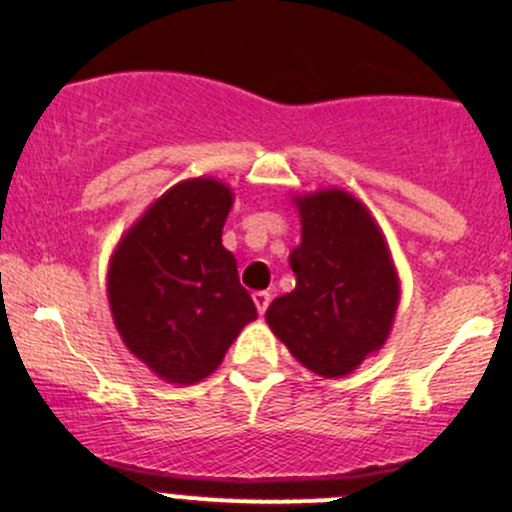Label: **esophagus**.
Returning a JSON list of instances; mask_svg holds the SVG:
<instances>
[{
	"label": "esophagus",
	"instance_id": "34e87169",
	"mask_svg": "<svg viewBox=\"0 0 512 512\" xmlns=\"http://www.w3.org/2000/svg\"><path fill=\"white\" fill-rule=\"evenodd\" d=\"M252 299H255V307H257V312H260V314H265V312H267V307H270V299H272V294H270V292H255V294H252Z\"/></svg>",
	"mask_w": 512,
	"mask_h": 512
}]
</instances>
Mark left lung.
<instances>
[{
  "label": "left lung",
  "instance_id": "left-lung-1",
  "mask_svg": "<svg viewBox=\"0 0 512 512\" xmlns=\"http://www.w3.org/2000/svg\"><path fill=\"white\" fill-rule=\"evenodd\" d=\"M302 242L289 252L297 285L265 319L289 354L324 379L359 369L389 339L401 282L374 215L342 188L294 195Z\"/></svg>",
  "mask_w": 512,
  "mask_h": 512
}]
</instances>
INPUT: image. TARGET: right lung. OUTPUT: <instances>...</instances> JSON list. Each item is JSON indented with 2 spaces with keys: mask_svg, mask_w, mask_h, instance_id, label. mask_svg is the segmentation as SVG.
Listing matches in <instances>:
<instances>
[{
  "mask_svg": "<svg viewBox=\"0 0 512 512\" xmlns=\"http://www.w3.org/2000/svg\"><path fill=\"white\" fill-rule=\"evenodd\" d=\"M230 185L180 180L146 208L113 250L106 289L128 352L168 384L190 386L220 366L257 309L223 247Z\"/></svg>",
  "mask_w": 512,
  "mask_h": 512,
  "instance_id": "right-lung-1",
  "label": "right lung"
}]
</instances>
